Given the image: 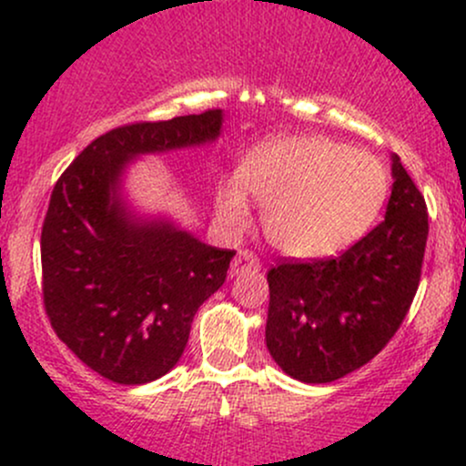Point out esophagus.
Returning a JSON list of instances; mask_svg holds the SVG:
<instances>
[{"mask_svg":"<svg viewBox=\"0 0 466 466\" xmlns=\"http://www.w3.org/2000/svg\"><path fill=\"white\" fill-rule=\"evenodd\" d=\"M248 271H260V260L256 258V254H251L249 249L238 251L237 258L232 260V274H248Z\"/></svg>","mask_w":466,"mask_h":466,"instance_id":"obj_1","label":"esophagus"}]
</instances>
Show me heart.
I'll list each match as a JSON object with an SVG mask.
<instances>
[{
  "instance_id": "obj_1",
  "label": "heart",
  "mask_w": 466,
  "mask_h": 466,
  "mask_svg": "<svg viewBox=\"0 0 466 466\" xmlns=\"http://www.w3.org/2000/svg\"><path fill=\"white\" fill-rule=\"evenodd\" d=\"M248 192L263 203V229L291 258H329L360 240L381 210L388 175L366 151L329 137L296 136L263 144L245 159L238 181L218 188L229 228L248 223Z\"/></svg>"
}]
</instances>
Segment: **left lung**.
<instances>
[{
  "mask_svg": "<svg viewBox=\"0 0 466 466\" xmlns=\"http://www.w3.org/2000/svg\"><path fill=\"white\" fill-rule=\"evenodd\" d=\"M386 218L341 256L271 267L265 341L289 377L330 383L368 363L410 311L427 243V206L392 155Z\"/></svg>",
  "mask_w": 466,
  "mask_h": 466,
  "instance_id": "1",
  "label": "left lung"
}]
</instances>
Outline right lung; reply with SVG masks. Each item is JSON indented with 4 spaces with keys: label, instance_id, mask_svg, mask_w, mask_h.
I'll return each mask as SVG.
<instances>
[{
    "label": "right lung",
    "instance_id": "right-lung-1",
    "mask_svg": "<svg viewBox=\"0 0 466 466\" xmlns=\"http://www.w3.org/2000/svg\"><path fill=\"white\" fill-rule=\"evenodd\" d=\"M223 111L136 122L96 137L56 181L41 229L44 304L58 339L100 377L142 386L175 368L234 251L210 248L122 195L142 155L218 140Z\"/></svg>",
    "mask_w": 466,
    "mask_h": 466
}]
</instances>
